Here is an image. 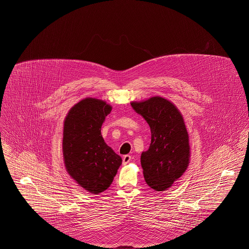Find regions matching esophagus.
Masks as SVG:
<instances>
[{"instance_id":"esophagus-1","label":"esophagus","mask_w":249,"mask_h":249,"mask_svg":"<svg viewBox=\"0 0 249 249\" xmlns=\"http://www.w3.org/2000/svg\"><path fill=\"white\" fill-rule=\"evenodd\" d=\"M130 160H131V157H130V155H125L123 157V159H122V163L124 165H126V164H128L130 162Z\"/></svg>"}]
</instances>
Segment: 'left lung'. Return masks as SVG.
<instances>
[{
  "instance_id": "left-lung-1",
  "label": "left lung",
  "mask_w": 249,
  "mask_h": 249,
  "mask_svg": "<svg viewBox=\"0 0 249 249\" xmlns=\"http://www.w3.org/2000/svg\"><path fill=\"white\" fill-rule=\"evenodd\" d=\"M130 106L151 130L150 146L141 155L144 180L151 189L164 191L190 163L189 134L183 116L173 103L160 96Z\"/></svg>"
}]
</instances>
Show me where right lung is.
Masks as SVG:
<instances>
[{
  "mask_svg": "<svg viewBox=\"0 0 249 249\" xmlns=\"http://www.w3.org/2000/svg\"><path fill=\"white\" fill-rule=\"evenodd\" d=\"M111 110L105 101L86 98L71 107L64 120L62 153L66 170L80 187L92 194L110 187L122 163L120 156L101 134Z\"/></svg>",
  "mask_w": 249,
  "mask_h": 249,
  "instance_id": "right-lung-1",
  "label": "right lung"
}]
</instances>
